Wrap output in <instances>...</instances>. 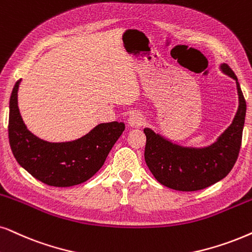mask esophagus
Returning a JSON list of instances; mask_svg holds the SVG:
<instances>
[{"label": "esophagus", "instance_id": "obj_1", "mask_svg": "<svg viewBox=\"0 0 252 252\" xmlns=\"http://www.w3.org/2000/svg\"><path fill=\"white\" fill-rule=\"evenodd\" d=\"M145 122V117L142 115L141 113H133L131 116L129 117V126H135V128H138V126H142Z\"/></svg>", "mask_w": 252, "mask_h": 252}]
</instances>
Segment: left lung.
Masks as SVG:
<instances>
[{"label": "left lung", "mask_w": 252, "mask_h": 252, "mask_svg": "<svg viewBox=\"0 0 252 252\" xmlns=\"http://www.w3.org/2000/svg\"><path fill=\"white\" fill-rule=\"evenodd\" d=\"M225 74L236 80L240 106L230 126L218 142L205 149L181 148L165 141L150 129H144L146 165L159 183L168 189L193 192L207 189L228 176L236 163L242 145L247 103L237 76L228 65Z\"/></svg>", "instance_id": "8db88e82"}]
</instances>
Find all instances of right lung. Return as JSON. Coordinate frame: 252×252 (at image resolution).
<instances>
[{"label":"right lung","mask_w":252,"mask_h":252,"mask_svg":"<svg viewBox=\"0 0 252 252\" xmlns=\"http://www.w3.org/2000/svg\"><path fill=\"white\" fill-rule=\"evenodd\" d=\"M21 80L15 84L9 103V143L16 160L33 178L56 187L81 184L102 167L108 154L126 129L123 122L98 124L73 142L49 143L25 126L17 106Z\"/></svg>","instance_id":"1"}]
</instances>
